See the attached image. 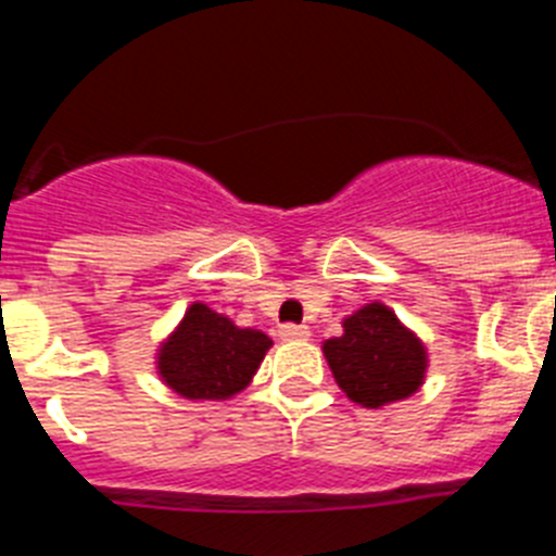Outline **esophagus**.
Wrapping results in <instances>:
<instances>
[{"instance_id": "obj_1", "label": "esophagus", "mask_w": 556, "mask_h": 556, "mask_svg": "<svg viewBox=\"0 0 556 556\" xmlns=\"http://www.w3.org/2000/svg\"><path fill=\"white\" fill-rule=\"evenodd\" d=\"M281 337L283 339H308V328L298 326V323H287V326H281Z\"/></svg>"}]
</instances>
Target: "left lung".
Instances as JSON below:
<instances>
[{
	"label": "left lung",
	"instance_id": "8db88e82",
	"mask_svg": "<svg viewBox=\"0 0 556 556\" xmlns=\"http://www.w3.org/2000/svg\"><path fill=\"white\" fill-rule=\"evenodd\" d=\"M342 328V337L326 339L323 353L337 384L353 404L378 409L409 397L424 384V342L401 326L384 303H367Z\"/></svg>",
	"mask_w": 556,
	"mask_h": 556
}]
</instances>
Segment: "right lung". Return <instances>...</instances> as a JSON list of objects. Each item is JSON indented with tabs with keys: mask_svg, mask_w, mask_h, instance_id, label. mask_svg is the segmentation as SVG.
Wrapping results in <instances>:
<instances>
[{
	"mask_svg": "<svg viewBox=\"0 0 556 556\" xmlns=\"http://www.w3.org/2000/svg\"><path fill=\"white\" fill-rule=\"evenodd\" d=\"M273 339L239 328L205 303H191L180 326L159 351L164 384L191 401H225L242 392L262 365Z\"/></svg>",
	"mask_w": 556,
	"mask_h": 556,
	"instance_id": "obj_1",
	"label": "right lung"
}]
</instances>
